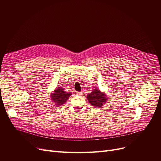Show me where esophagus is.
Instances as JSON below:
<instances>
[{"label": "esophagus", "instance_id": "34e87169", "mask_svg": "<svg viewBox=\"0 0 161 161\" xmlns=\"http://www.w3.org/2000/svg\"><path fill=\"white\" fill-rule=\"evenodd\" d=\"M75 95L76 96H81L82 95V92H76Z\"/></svg>", "mask_w": 161, "mask_h": 161}]
</instances>
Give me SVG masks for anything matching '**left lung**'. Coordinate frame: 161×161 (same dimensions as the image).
<instances>
[{"instance_id":"obj_1","label":"left lung","mask_w":161,"mask_h":161,"mask_svg":"<svg viewBox=\"0 0 161 161\" xmlns=\"http://www.w3.org/2000/svg\"><path fill=\"white\" fill-rule=\"evenodd\" d=\"M87 98L91 105L97 108L103 106L104 104L106 103L108 99L105 92H101L99 88L92 90L91 93L87 95Z\"/></svg>"}]
</instances>
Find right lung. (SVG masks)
<instances>
[{
  "mask_svg": "<svg viewBox=\"0 0 161 161\" xmlns=\"http://www.w3.org/2000/svg\"><path fill=\"white\" fill-rule=\"evenodd\" d=\"M54 91L50 94V99L56 106L64 104L72 95V92H68L61 87H57Z\"/></svg>",
  "mask_w": 161,
  "mask_h": 161,
  "instance_id": "right-lung-1",
  "label": "right lung"
}]
</instances>
